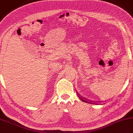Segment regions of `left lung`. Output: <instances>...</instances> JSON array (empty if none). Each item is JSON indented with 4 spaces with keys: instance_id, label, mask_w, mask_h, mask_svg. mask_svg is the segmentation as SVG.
<instances>
[{
    "instance_id": "8db88e82",
    "label": "left lung",
    "mask_w": 133,
    "mask_h": 133,
    "mask_svg": "<svg viewBox=\"0 0 133 133\" xmlns=\"http://www.w3.org/2000/svg\"><path fill=\"white\" fill-rule=\"evenodd\" d=\"M77 95H78V97H79V98H80V99L81 100V101H82L83 102H86V103H91V104H97V103H95V102H94L93 103V102H91V101H89V100H86L85 99H84L83 97H81V96L80 95V94H79V95H78V92H77Z\"/></svg>"
}]
</instances>
